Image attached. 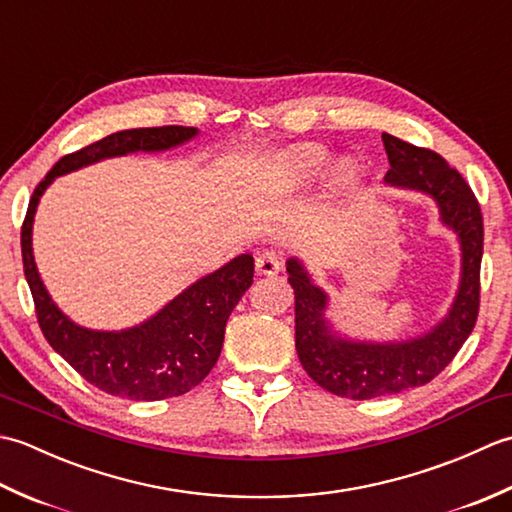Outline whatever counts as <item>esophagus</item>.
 <instances>
[{"label":"esophagus","instance_id":"34e87169","mask_svg":"<svg viewBox=\"0 0 512 512\" xmlns=\"http://www.w3.org/2000/svg\"><path fill=\"white\" fill-rule=\"evenodd\" d=\"M255 268L259 275H275L281 268V255L275 253V250H266V253L257 255L255 259Z\"/></svg>","mask_w":512,"mask_h":512}]
</instances>
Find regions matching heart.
<instances>
[{
    "label": "heart",
    "mask_w": 512,
    "mask_h": 512,
    "mask_svg": "<svg viewBox=\"0 0 512 512\" xmlns=\"http://www.w3.org/2000/svg\"><path fill=\"white\" fill-rule=\"evenodd\" d=\"M332 156L330 151L319 145H308L299 151H292L288 156V173L292 180L297 182H306L312 178H319L325 169L330 167ZM341 178L343 180H352L354 178V167L350 162H343L341 165Z\"/></svg>",
    "instance_id": "b5f03b06"
}]
</instances>
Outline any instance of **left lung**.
<instances>
[{"instance_id": "1", "label": "left lung", "mask_w": 512, "mask_h": 512, "mask_svg": "<svg viewBox=\"0 0 512 512\" xmlns=\"http://www.w3.org/2000/svg\"><path fill=\"white\" fill-rule=\"evenodd\" d=\"M389 187L427 193L444 226L460 239V288L444 319L429 332L396 343L352 341L325 319L328 295L314 284L297 257L286 262L295 290V345L308 376L323 389L352 400H369L427 385L460 352L480 312V264L484 250L482 211L471 187L431 149L383 134Z\"/></svg>"}]
</instances>
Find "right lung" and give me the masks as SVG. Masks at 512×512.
I'll list each match as a JSON object with an SVG mask.
<instances>
[{
	"label": "right lung",
	"instance_id": "right-lung-1",
	"mask_svg": "<svg viewBox=\"0 0 512 512\" xmlns=\"http://www.w3.org/2000/svg\"><path fill=\"white\" fill-rule=\"evenodd\" d=\"M198 136L195 127L125 129L63 156L32 193L24 226L21 257L35 299L39 328L76 372L105 394L129 400H165L182 396L209 376L224 343V328L237 301L253 284L255 264L239 255L220 270L195 281L154 317L121 332L88 330L57 308L39 277L32 255V222L39 198L52 180L94 162L136 151H167Z\"/></svg>",
	"mask_w": 512,
	"mask_h": 512
}]
</instances>
